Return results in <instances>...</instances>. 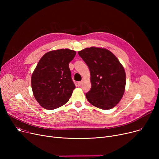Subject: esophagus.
<instances>
[{"label": "esophagus", "mask_w": 159, "mask_h": 159, "mask_svg": "<svg viewBox=\"0 0 159 159\" xmlns=\"http://www.w3.org/2000/svg\"><path fill=\"white\" fill-rule=\"evenodd\" d=\"M82 83H83V81L79 82H78V86H80L82 84Z\"/></svg>", "instance_id": "1"}]
</instances>
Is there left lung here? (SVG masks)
<instances>
[{
    "label": "left lung",
    "mask_w": 159,
    "mask_h": 159,
    "mask_svg": "<svg viewBox=\"0 0 159 159\" xmlns=\"http://www.w3.org/2000/svg\"><path fill=\"white\" fill-rule=\"evenodd\" d=\"M89 68L91 88L88 101L100 109L114 107L123 97L126 73L116 57L106 48H86L78 52Z\"/></svg>",
    "instance_id": "left-lung-1"
}]
</instances>
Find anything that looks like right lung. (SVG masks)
<instances>
[{"label": "right lung", "mask_w": 159, "mask_h": 159, "mask_svg": "<svg viewBox=\"0 0 159 159\" xmlns=\"http://www.w3.org/2000/svg\"><path fill=\"white\" fill-rule=\"evenodd\" d=\"M76 52L70 49L53 50L45 53L31 75V88L39 104L52 110L69 101L75 86L69 63Z\"/></svg>", "instance_id": "add662e5"}]
</instances>
